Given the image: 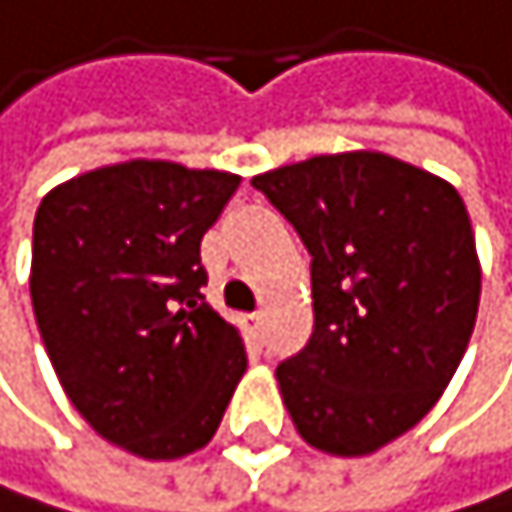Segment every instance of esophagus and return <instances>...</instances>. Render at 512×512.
Wrapping results in <instances>:
<instances>
[{
	"instance_id": "34e87169",
	"label": "esophagus",
	"mask_w": 512,
	"mask_h": 512,
	"mask_svg": "<svg viewBox=\"0 0 512 512\" xmlns=\"http://www.w3.org/2000/svg\"><path fill=\"white\" fill-rule=\"evenodd\" d=\"M242 326H245V339H248V345L258 348L261 339H264V317H261V314H245V317H242Z\"/></svg>"
}]
</instances>
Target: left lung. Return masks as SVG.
<instances>
[{
	"label": "left lung",
	"mask_w": 512,
	"mask_h": 512,
	"mask_svg": "<svg viewBox=\"0 0 512 512\" xmlns=\"http://www.w3.org/2000/svg\"><path fill=\"white\" fill-rule=\"evenodd\" d=\"M311 251L314 335L276 367L298 435L367 457L410 432L457 373L482 267L460 192L382 152L314 155L251 180Z\"/></svg>",
	"instance_id": "obj_1"
}]
</instances>
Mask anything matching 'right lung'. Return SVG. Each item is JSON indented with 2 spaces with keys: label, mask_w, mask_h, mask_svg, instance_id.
<instances>
[{
  "label": "right lung",
  "mask_w": 512,
  "mask_h": 512,
  "mask_svg": "<svg viewBox=\"0 0 512 512\" xmlns=\"http://www.w3.org/2000/svg\"><path fill=\"white\" fill-rule=\"evenodd\" d=\"M239 180L136 158L36 208L30 298L55 376L92 429L142 460L205 448L248 367L239 329L201 301V236Z\"/></svg>",
  "instance_id": "add662e5"
}]
</instances>
